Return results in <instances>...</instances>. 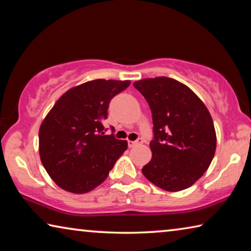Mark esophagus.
Returning <instances> with one entry per match:
<instances>
[{"label":"esophagus","mask_w":251,"mask_h":251,"mask_svg":"<svg viewBox=\"0 0 251 251\" xmlns=\"http://www.w3.org/2000/svg\"><path fill=\"white\" fill-rule=\"evenodd\" d=\"M143 143V139L142 138H138L137 141H128V146L129 147H134L136 145H138V144H142Z\"/></svg>","instance_id":"34e87169"}]
</instances>
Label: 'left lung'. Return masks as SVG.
Wrapping results in <instances>:
<instances>
[{"label": "left lung", "instance_id": "8db88e82", "mask_svg": "<svg viewBox=\"0 0 251 251\" xmlns=\"http://www.w3.org/2000/svg\"><path fill=\"white\" fill-rule=\"evenodd\" d=\"M150 105L154 124L151 159L142 172L167 192L194 185L215 156L217 137L214 122L201 100L188 86L160 76L135 82Z\"/></svg>", "mask_w": 251, "mask_h": 251}]
</instances>
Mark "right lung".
<instances>
[{
  "instance_id": "add662e5",
  "label": "right lung",
  "mask_w": 251,
  "mask_h": 251,
  "mask_svg": "<svg viewBox=\"0 0 251 251\" xmlns=\"http://www.w3.org/2000/svg\"><path fill=\"white\" fill-rule=\"evenodd\" d=\"M129 80L94 79L64 93L42 122L41 161L58 187L73 194L96 188L127 150V141L105 135L110 100ZM113 129V127H112Z\"/></svg>"
}]
</instances>
